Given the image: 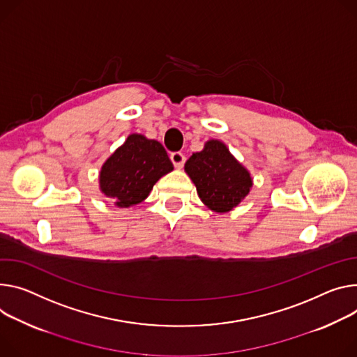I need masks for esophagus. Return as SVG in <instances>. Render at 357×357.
<instances>
[{"mask_svg": "<svg viewBox=\"0 0 357 357\" xmlns=\"http://www.w3.org/2000/svg\"><path fill=\"white\" fill-rule=\"evenodd\" d=\"M171 160H172V164L175 165V168L181 169L185 164V155L182 152H172L171 153Z\"/></svg>", "mask_w": 357, "mask_h": 357, "instance_id": "1", "label": "esophagus"}]
</instances>
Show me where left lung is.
<instances>
[{
    "label": "left lung",
    "instance_id": "1",
    "mask_svg": "<svg viewBox=\"0 0 357 357\" xmlns=\"http://www.w3.org/2000/svg\"><path fill=\"white\" fill-rule=\"evenodd\" d=\"M185 172L197 186L201 201L213 212L226 213L238 206L252 188L249 171L218 139L186 160Z\"/></svg>",
    "mask_w": 357,
    "mask_h": 357
}]
</instances>
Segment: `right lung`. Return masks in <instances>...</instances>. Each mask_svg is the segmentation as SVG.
Instances as JSON below:
<instances>
[{"instance_id":"obj_1","label":"right lung","mask_w":357,"mask_h":357,"mask_svg":"<svg viewBox=\"0 0 357 357\" xmlns=\"http://www.w3.org/2000/svg\"><path fill=\"white\" fill-rule=\"evenodd\" d=\"M171 171L174 165L164 146L131 134L102 165L100 189L116 206L129 208L146 199L153 185Z\"/></svg>"}]
</instances>
